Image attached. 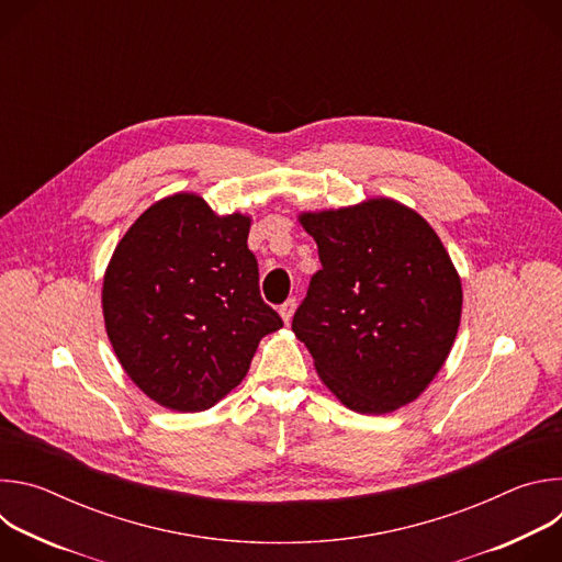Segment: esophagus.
<instances>
[{
  "mask_svg": "<svg viewBox=\"0 0 562 562\" xmlns=\"http://www.w3.org/2000/svg\"><path fill=\"white\" fill-rule=\"evenodd\" d=\"M295 306H297L295 297H289L284 304H280V315H282V319H284V325L291 323V317H293V313H295Z\"/></svg>",
  "mask_w": 562,
  "mask_h": 562,
  "instance_id": "esophagus-1",
  "label": "esophagus"
}]
</instances>
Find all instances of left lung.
I'll return each instance as SVG.
<instances>
[{
  "label": "left lung",
  "mask_w": 562,
  "mask_h": 562,
  "mask_svg": "<svg viewBox=\"0 0 562 562\" xmlns=\"http://www.w3.org/2000/svg\"><path fill=\"white\" fill-rule=\"evenodd\" d=\"M319 269L293 334L340 403L391 414L429 386L460 325L462 286L429 222L389 198L302 213Z\"/></svg>",
  "instance_id": "left-lung-1"
}]
</instances>
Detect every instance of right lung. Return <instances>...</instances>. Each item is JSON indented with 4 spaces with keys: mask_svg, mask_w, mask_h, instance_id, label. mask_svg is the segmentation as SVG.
I'll return each mask as SVG.
<instances>
[{
    "mask_svg": "<svg viewBox=\"0 0 562 562\" xmlns=\"http://www.w3.org/2000/svg\"><path fill=\"white\" fill-rule=\"evenodd\" d=\"M251 217L193 193L148 206L109 262L102 308L113 351L157 405L204 412L245 380L282 317L260 295Z\"/></svg>",
    "mask_w": 562,
    "mask_h": 562,
    "instance_id": "1",
    "label": "right lung"
}]
</instances>
